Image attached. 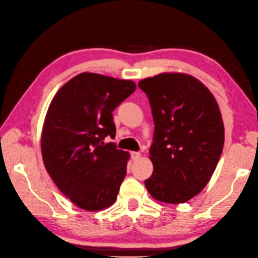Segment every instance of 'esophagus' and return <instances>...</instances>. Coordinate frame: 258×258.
<instances>
[{
    "instance_id": "34e87169",
    "label": "esophagus",
    "mask_w": 258,
    "mask_h": 258,
    "mask_svg": "<svg viewBox=\"0 0 258 258\" xmlns=\"http://www.w3.org/2000/svg\"><path fill=\"white\" fill-rule=\"evenodd\" d=\"M139 158H141V153L139 152H132V159L134 161H136Z\"/></svg>"
}]
</instances>
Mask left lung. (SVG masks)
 Here are the masks:
<instances>
[{"label":"left lung","instance_id":"left-lung-1","mask_svg":"<svg viewBox=\"0 0 258 258\" xmlns=\"http://www.w3.org/2000/svg\"><path fill=\"white\" fill-rule=\"evenodd\" d=\"M138 86L149 97L154 121L145 180L155 200L183 204L206 187L224 146V123L214 95L185 73H160Z\"/></svg>","mask_w":258,"mask_h":258}]
</instances>
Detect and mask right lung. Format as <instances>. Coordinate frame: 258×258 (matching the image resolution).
Returning a JSON list of instances; mask_svg holds the SVG:
<instances>
[{
  "label": "right lung",
  "mask_w": 258,
  "mask_h": 258,
  "mask_svg": "<svg viewBox=\"0 0 258 258\" xmlns=\"http://www.w3.org/2000/svg\"><path fill=\"white\" fill-rule=\"evenodd\" d=\"M135 90L132 80L83 72L49 105L42 159L57 187L79 208L98 212L116 200L130 154L104 139L115 137L112 112Z\"/></svg>",
  "instance_id": "add662e5"
}]
</instances>
